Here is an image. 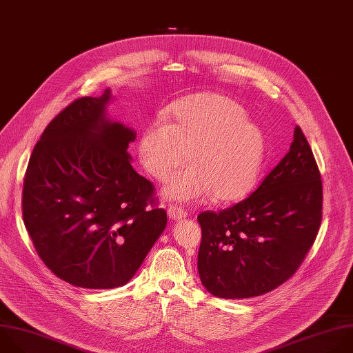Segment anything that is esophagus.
<instances>
[{
    "mask_svg": "<svg viewBox=\"0 0 353 353\" xmlns=\"http://www.w3.org/2000/svg\"><path fill=\"white\" fill-rule=\"evenodd\" d=\"M168 216L172 220H179V219L187 217V212L179 205H170L168 209Z\"/></svg>",
    "mask_w": 353,
    "mask_h": 353,
    "instance_id": "obj_1",
    "label": "esophagus"
}]
</instances>
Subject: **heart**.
Instances as JSON below:
<instances>
[{
    "label": "heart",
    "mask_w": 353,
    "mask_h": 353,
    "mask_svg": "<svg viewBox=\"0 0 353 353\" xmlns=\"http://www.w3.org/2000/svg\"><path fill=\"white\" fill-rule=\"evenodd\" d=\"M170 117V125L151 122L139 141L140 161L158 181H168L191 155L194 168L170 181L168 195L194 201L210 194L214 201L230 202L251 191L263 163L265 137L245 121L240 105L202 94L176 103Z\"/></svg>",
    "instance_id": "heart-1"
}]
</instances>
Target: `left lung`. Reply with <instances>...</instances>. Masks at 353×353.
I'll return each mask as SVG.
<instances>
[{
    "label": "left lung",
    "mask_w": 353,
    "mask_h": 353,
    "mask_svg": "<svg viewBox=\"0 0 353 353\" xmlns=\"http://www.w3.org/2000/svg\"><path fill=\"white\" fill-rule=\"evenodd\" d=\"M321 210V176L296 126L290 151L248 198L198 214L203 287L225 299L273 291L292 277L312 248Z\"/></svg>",
    "instance_id": "1"
}]
</instances>
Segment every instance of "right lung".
I'll return each mask as SVG.
<instances>
[{"instance_id": "obj_1", "label": "right lung", "mask_w": 353, "mask_h": 353, "mask_svg": "<svg viewBox=\"0 0 353 353\" xmlns=\"http://www.w3.org/2000/svg\"><path fill=\"white\" fill-rule=\"evenodd\" d=\"M110 90L61 110L37 141L22 213L44 265L81 288L125 285L166 227L154 184L130 163L136 133L105 116Z\"/></svg>"}]
</instances>
